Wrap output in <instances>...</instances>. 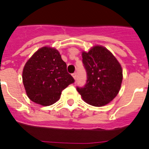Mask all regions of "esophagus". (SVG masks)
Listing matches in <instances>:
<instances>
[{
	"label": "esophagus",
	"mask_w": 149,
	"mask_h": 149,
	"mask_svg": "<svg viewBox=\"0 0 149 149\" xmlns=\"http://www.w3.org/2000/svg\"><path fill=\"white\" fill-rule=\"evenodd\" d=\"M72 76H73V77H74V80H75V79H76V76H77V73H76V72L73 73V74H72Z\"/></svg>",
	"instance_id": "34e87169"
}]
</instances>
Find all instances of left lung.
Returning <instances> with one entry per match:
<instances>
[{"label":"left lung","mask_w":149,"mask_h":149,"mask_svg":"<svg viewBox=\"0 0 149 149\" xmlns=\"http://www.w3.org/2000/svg\"><path fill=\"white\" fill-rule=\"evenodd\" d=\"M83 64L86 69V84L77 86L83 99L89 104L104 106L119 93L122 81V70L115 56L102 46H95L83 52Z\"/></svg>","instance_id":"left-lung-1"}]
</instances>
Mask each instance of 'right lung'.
Masks as SVG:
<instances>
[{
	"mask_svg": "<svg viewBox=\"0 0 149 149\" xmlns=\"http://www.w3.org/2000/svg\"><path fill=\"white\" fill-rule=\"evenodd\" d=\"M66 67L57 50L48 47L38 50L23 69L22 79L28 98L42 106L58 101L62 91L74 82Z\"/></svg>",
	"mask_w": 149,
	"mask_h": 149,
	"instance_id": "obj_1",
	"label": "right lung"
}]
</instances>
